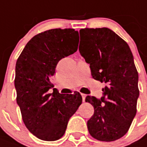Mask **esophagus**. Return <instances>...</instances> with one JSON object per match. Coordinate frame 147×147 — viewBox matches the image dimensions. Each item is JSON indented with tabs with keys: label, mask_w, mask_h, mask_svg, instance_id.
Listing matches in <instances>:
<instances>
[{
	"label": "esophagus",
	"mask_w": 147,
	"mask_h": 147,
	"mask_svg": "<svg viewBox=\"0 0 147 147\" xmlns=\"http://www.w3.org/2000/svg\"><path fill=\"white\" fill-rule=\"evenodd\" d=\"M82 100H83V102H85V100H86V94H83L82 93Z\"/></svg>",
	"instance_id": "obj_1"
}]
</instances>
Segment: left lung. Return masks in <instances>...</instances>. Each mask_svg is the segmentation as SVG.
Segmentation results:
<instances>
[{
    "label": "left lung",
    "mask_w": 147,
    "mask_h": 147,
    "mask_svg": "<svg viewBox=\"0 0 147 147\" xmlns=\"http://www.w3.org/2000/svg\"><path fill=\"white\" fill-rule=\"evenodd\" d=\"M79 52L89 64L92 78L105 82L102 96H86L94 107L87 122L88 132L100 141L121 138L136 113L140 92L138 72L128 44L107 28L79 31Z\"/></svg>",
    "instance_id": "left-lung-1"
}]
</instances>
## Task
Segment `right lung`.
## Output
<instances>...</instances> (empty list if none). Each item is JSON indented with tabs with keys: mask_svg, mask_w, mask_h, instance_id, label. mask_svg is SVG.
I'll return each instance as SVG.
<instances>
[{
	"mask_svg": "<svg viewBox=\"0 0 147 147\" xmlns=\"http://www.w3.org/2000/svg\"><path fill=\"white\" fill-rule=\"evenodd\" d=\"M79 36L74 29H51L33 37L17 60L14 86L25 126L45 141L59 140L82 102L79 92L60 94L51 77L61 59L75 53Z\"/></svg>",
	"mask_w": 147,
	"mask_h": 147,
	"instance_id": "1",
	"label": "right lung"
}]
</instances>
